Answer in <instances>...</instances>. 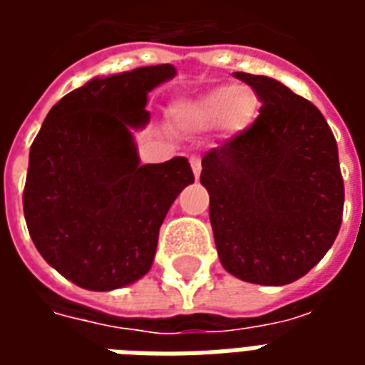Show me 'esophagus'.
Wrapping results in <instances>:
<instances>
[{
	"label": "esophagus",
	"instance_id": "esophagus-1",
	"mask_svg": "<svg viewBox=\"0 0 365 365\" xmlns=\"http://www.w3.org/2000/svg\"><path fill=\"white\" fill-rule=\"evenodd\" d=\"M190 164H191V170H193V174H195V178H199V175H201V162H199L197 156H191Z\"/></svg>",
	"mask_w": 365,
	"mask_h": 365
}]
</instances>
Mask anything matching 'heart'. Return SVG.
<instances>
[{
  "label": "heart",
  "mask_w": 365,
  "mask_h": 365,
  "mask_svg": "<svg viewBox=\"0 0 365 365\" xmlns=\"http://www.w3.org/2000/svg\"><path fill=\"white\" fill-rule=\"evenodd\" d=\"M256 107L258 101L252 91L240 90L238 86H221L197 99L185 115L199 125H217L227 119L230 128L240 130L252 123Z\"/></svg>",
  "instance_id": "obj_1"
}]
</instances>
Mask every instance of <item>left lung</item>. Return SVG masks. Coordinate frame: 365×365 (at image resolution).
<instances>
[{
    "label": "left lung",
    "instance_id": "1",
    "mask_svg": "<svg viewBox=\"0 0 365 365\" xmlns=\"http://www.w3.org/2000/svg\"><path fill=\"white\" fill-rule=\"evenodd\" d=\"M260 115L201 160L222 268L238 279L285 285L314 268L344 211L338 146L322 113L266 76L235 72Z\"/></svg>",
    "mask_w": 365,
    "mask_h": 365
}]
</instances>
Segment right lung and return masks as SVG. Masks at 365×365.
I'll use <instances>...</instances> for the list:
<instances>
[{
  "label": "right lung",
  "mask_w": 365,
  "mask_h": 365,
  "mask_svg": "<svg viewBox=\"0 0 365 365\" xmlns=\"http://www.w3.org/2000/svg\"><path fill=\"white\" fill-rule=\"evenodd\" d=\"M170 64L96 78L46 115L29 152L23 211L36 250L83 289L111 291L152 266L168 209L193 183L187 158L140 166L130 128Z\"/></svg>",
  "instance_id": "right-lung-1"
}]
</instances>
